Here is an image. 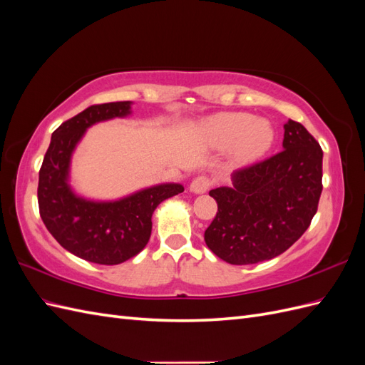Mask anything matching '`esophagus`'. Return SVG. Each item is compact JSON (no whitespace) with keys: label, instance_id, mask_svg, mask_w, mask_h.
I'll use <instances>...</instances> for the list:
<instances>
[{"label":"esophagus","instance_id":"obj_1","mask_svg":"<svg viewBox=\"0 0 365 365\" xmlns=\"http://www.w3.org/2000/svg\"><path fill=\"white\" fill-rule=\"evenodd\" d=\"M210 185H212V182H210V180L207 178V176H196V178L190 182V192L196 193V195H201V193H205Z\"/></svg>","mask_w":365,"mask_h":365}]
</instances>
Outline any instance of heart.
Instances as JSON below:
<instances>
[{"label": "heart", "mask_w": 365, "mask_h": 365, "mask_svg": "<svg viewBox=\"0 0 365 365\" xmlns=\"http://www.w3.org/2000/svg\"><path fill=\"white\" fill-rule=\"evenodd\" d=\"M204 135L213 148H230L231 163L247 165L272 148L275 130L264 118L247 113H220L205 120Z\"/></svg>", "instance_id": "obj_1"}]
</instances>
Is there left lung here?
<instances>
[{
  "instance_id": "obj_1",
  "label": "left lung",
  "mask_w": 365,
  "mask_h": 365,
  "mask_svg": "<svg viewBox=\"0 0 365 365\" xmlns=\"http://www.w3.org/2000/svg\"><path fill=\"white\" fill-rule=\"evenodd\" d=\"M283 150L236 170L210 190L217 213L204 240L219 259L252 264L280 256L311 224L323 190V150L298 121L283 125Z\"/></svg>"
}]
</instances>
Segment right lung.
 <instances>
[{
	"label": "right lung",
	"instance_id": "right-lung-1",
	"mask_svg": "<svg viewBox=\"0 0 365 365\" xmlns=\"http://www.w3.org/2000/svg\"><path fill=\"white\" fill-rule=\"evenodd\" d=\"M132 102L94 105L53 132L39 170L41 217L61 247L98 264L123 263L148 245L152 215L169 197L184 192L180 182L145 187L111 201L91 200L71 185V158L91 126L132 114Z\"/></svg>",
	"mask_w": 365,
	"mask_h": 365
}]
</instances>
